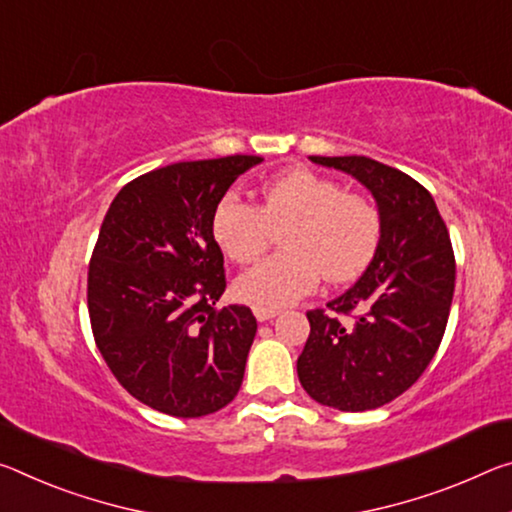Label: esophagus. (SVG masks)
<instances>
[{
  "label": "esophagus",
  "mask_w": 512,
  "mask_h": 512,
  "mask_svg": "<svg viewBox=\"0 0 512 512\" xmlns=\"http://www.w3.org/2000/svg\"><path fill=\"white\" fill-rule=\"evenodd\" d=\"M253 312L257 316V321H269L275 314H278V310H266V307H253Z\"/></svg>",
  "instance_id": "34e87169"
}]
</instances>
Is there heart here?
<instances>
[{
  "mask_svg": "<svg viewBox=\"0 0 512 512\" xmlns=\"http://www.w3.org/2000/svg\"><path fill=\"white\" fill-rule=\"evenodd\" d=\"M285 250L243 273L234 285L243 303L278 310L328 282L355 280L376 257L383 216L376 202L307 168L287 170L262 189V205L225 196L212 230L218 246L237 264H250L284 227Z\"/></svg>",
  "mask_w": 512,
  "mask_h": 512,
  "instance_id": "obj_1",
  "label": "heart"
}]
</instances>
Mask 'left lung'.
Returning <instances> with one entry per match:
<instances>
[{"instance_id": "8db88e82", "label": "left lung", "mask_w": 512, "mask_h": 512, "mask_svg": "<svg viewBox=\"0 0 512 512\" xmlns=\"http://www.w3.org/2000/svg\"><path fill=\"white\" fill-rule=\"evenodd\" d=\"M373 193L383 237L367 271L328 310H310L298 380L314 401L342 412L380 408L417 383L440 346L456 287L449 230L431 193L369 157H310ZM339 315H351L342 324Z\"/></svg>"}]
</instances>
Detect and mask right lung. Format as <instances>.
<instances>
[{
  "mask_svg": "<svg viewBox=\"0 0 512 512\" xmlns=\"http://www.w3.org/2000/svg\"><path fill=\"white\" fill-rule=\"evenodd\" d=\"M262 157L180 161L125 184L88 262L95 344L134 399L173 417H202L237 396L257 321L216 307L225 291L216 205Z\"/></svg>",
  "mask_w": 512,
  "mask_h": 512,
  "instance_id": "obj_1",
  "label": "right lung"
}]
</instances>
